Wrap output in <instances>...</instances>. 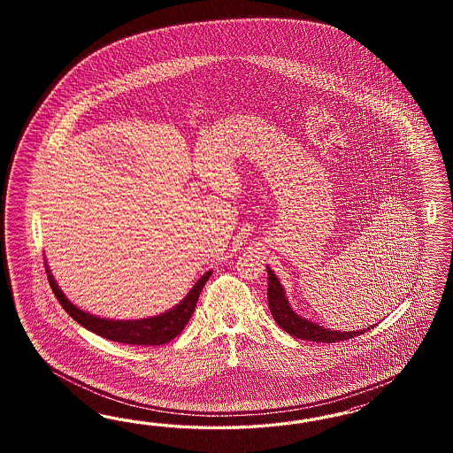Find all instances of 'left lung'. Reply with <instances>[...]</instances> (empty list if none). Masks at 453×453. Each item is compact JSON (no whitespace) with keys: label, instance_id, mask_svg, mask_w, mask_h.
Instances as JSON below:
<instances>
[{"label":"left lung","instance_id":"left-lung-1","mask_svg":"<svg viewBox=\"0 0 453 453\" xmlns=\"http://www.w3.org/2000/svg\"><path fill=\"white\" fill-rule=\"evenodd\" d=\"M267 279H269V288H267V302L271 314L274 317L277 326L284 332L294 335L296 339H303V341H314V342L332 343L354 339L357 335L364 334L367 329L357 330H332L327 327H322L316 322L299 316L292 307L286 294V288L277 279L274 271L267 265Z\"/></svg>","mask_w":453,"mask_h":453}]
</instances>
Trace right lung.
Segmentation results:
<instances>
[{"label": "right lung", "instance_id": "1", "mask_svg": "<svg viewBox=\"0 0 453 453\" xmlns=\"http://www.w3.org/2000/svg\"><path fill=\"white\" fill-rule=\"evenodd\" d=\"M44 267H46L48 280L55 292L56 299L78 324H81L84 329L91 330L104 339H110L114 342L131 343V345H163V343L171 342L189 322L194 307L199 299V294L206 286L207 279L212 274V271H207L206 274L192 286L191 290L182 301L163 314L146 317V319L119 320V319L95 316L88 311H82L81 307L69 301L66 294L58 286L46 257H44Z\"/></svg>", "mask_w": 453, "mask_h": 453}]
</instances>
